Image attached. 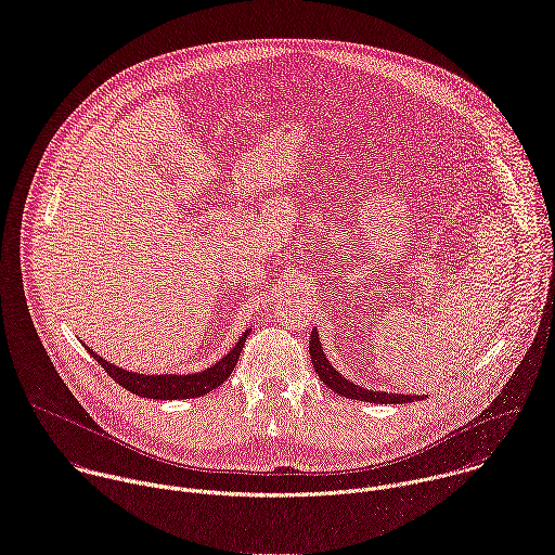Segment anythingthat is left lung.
Instances as JSON below:
<instances>
[{
	"instance_id": "1",
	"label": "left lung",
	"mask_w": 555,
	"mask_h": 555,
	"mask_svg": "<svg viewBox=\"0 0 555 555\" xmlns=\"http://www.w3.org/2000/svg\"><path fill=\"white\" fill-rule=\"evenodd\" d=\"M309 352H311V363L315 367L318 377L322 379V384L326 388H331L335 395H341V397H348V399H354V401H365V403H412V401H418L421 397H412V395H388V392H371L365 390L361 386H354L352 382L344 379L335 367L328 363V359L324 357V350L320 346V339H318V331H311V337H309Z\"/></svg>"
}]
</instances>
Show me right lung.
Instances as JSON below:
<instances>
[{
    "label": "right lung",
    "mask_w": 555,
    "mask_h": 555,
    "mask_svg": "<svg viewBox=\"0 0 555 555\" xmlns=\"http://www.w3.org/2000/svg\"><path fill=\"white\" fill-rule=\"evenodd\" d=\"M248 335H250V331H246L240 337V341L227 352V357H222L216 365L207 367V371H203L198 375H137V373H128V371H124V367L108 363L106 359L95 354L91 348H87V350L104 367L106 375L111 379H115V384H119L128 392L143 397V399L173 401V399H196V397L209 395L218 386H222L231 377L233 367L237 365L240 352H242Z\"/></svg>",
    "instance_id": "obj_1"
}]
</instances>
